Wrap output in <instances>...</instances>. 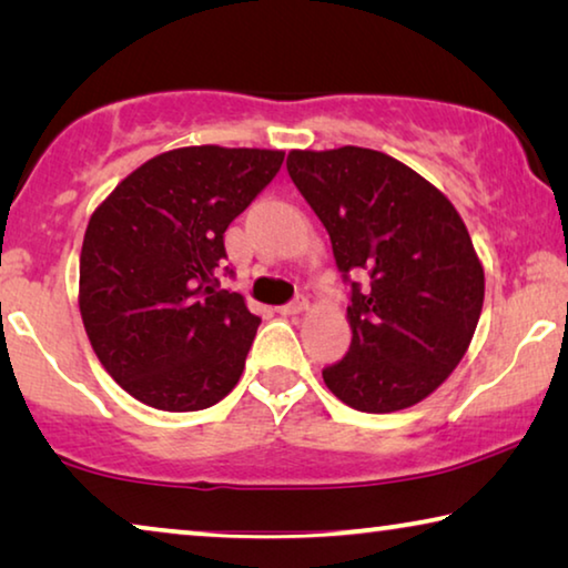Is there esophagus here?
Here are the masks:
<instances>
[{
  "instance_id": "1",
  "label": "esophagus",
  "mask_w": 568,
  "mask_h": 568,
  "mask_svg": "<svg viewBox=\"0 0 568 568\" xmlns=\"http://www.w3.org/2000/svg\"><path fill=\"white\" fill-rule=\"evenodd\" d=\"M303 311H307V297L305 295H297L295 301L277 307V313H283V315H297V313H303Z\"/></svg>"
}]
</instances>
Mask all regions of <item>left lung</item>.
<instances>
[{"mask_svg":"<svg viewBox=\"0 0 568 568\" xmlns=\"http://www.w3.org/2000/svg\"><path fill=\"white\" fill-rule=\"evenodd\" d=\"M285 165L351 283V348L323 371L325 386L363 413L416 406L464 358L484 307V265L464 220L386 152L293 150Z\"/></svg>","mask_w":568,"mask_h":568,"instance_id":"8db88e82","label":"left lung"}]
</instances>
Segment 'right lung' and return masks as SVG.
<instances>
[{
  "label": "right lung",
  "instance_id": "obj_1",
  "mask_svg": "<svg viewBox=\"0 0 568 568\" xmlns=\"http://www.w3.org/2000/svg\"><path fill=\"white\" fill-rule=\"evenodd\" d=\"M283 158V150L220 145L162 152L92 213L80 313L92 351L132 398L203 410L243 376L261 318L243 295L220 291L223 235Z\"/></svg>",
  "mask_w": 568,
  "mask_h": 568
}]
</instances>
